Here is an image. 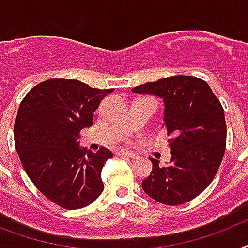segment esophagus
<instances>
[{
    "label": "esophagus",
    "mask_w": 248,
    "mask_h": 248,
    "mask_svg": "<svg viewBox=\"0 0 248 248\" xmlns=\"http://www.w3.org/2000/svg\"><path fill=\"white\" fill-rule=\"evenodd\" d=\"M118 155H124V157H130V158H138V155H135V153H132V152H128V151H120L118 153H117Z\"/></svg>",
    "instance_id": "obj_1"
}]
</instances>
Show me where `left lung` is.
<instances>
[{"label":"left lung","mask_w":248,"mask_h":248,"mask_svg":"<svg viewBox=\"0 0 248 248\" xmlns=\"http://www.w3.org/2000/svg\"><path fill=\"white\" fill-rule=\"evenodd\" d=\"M132 93L163 100V127L167 128L171 159L153 163L141 188L159 203L176 206L203 192L219 170L225 152L224 109L211 87L192 76H172L136 86Z\"/></svg>","instance_id":"8db88e82"}]
</instances>
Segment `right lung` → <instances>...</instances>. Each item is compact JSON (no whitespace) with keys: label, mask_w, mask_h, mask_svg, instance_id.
I'll list each match as a JSON object with an SVG mask.
<instances>
[{"label":"right lung","mask_w":248,"mask_h":248,"mask_svg":"<svg viewBox=\"0 0 248 248\" xmlns=\"http://www.w3.org/2000/svg\"><path fill=\"white\" fill-rule=\"evenodd\" d=\"M113 89H93L77 79L54 78L34 86L20 103L15 148L25 172L44 196L67 210L93 203L104 184L101 169L112 152L81 147L78 134Z\"/></svg>","instance_id":"add662e5"}]
</instances>
